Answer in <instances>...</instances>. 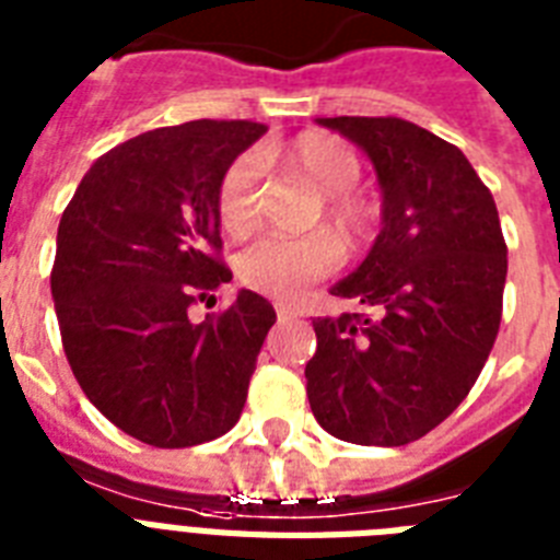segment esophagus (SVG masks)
Returning <instances> with one entry per match:
<instances>
[{
  "label": "esophagus",
  "mask_w": 560,
  "mask_h": 560,
  "mask_svg": "<svg viewBox=\"0 0 560 560\" xmlns=\"http://www.w3.org/2000/svg\"><path fill=\"white\" fill-rule=\"evenodd\" d=\"M276 314H279V319H293V316H302V311L296 305H288V302H276Z\"/></svg>",
  "instance_id": "obj_1"
}]
</instances>
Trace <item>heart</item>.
<instances>
[{"label":"heart","instance_id":"b5f03b06","mask_svg":"<svg viewBox=\"0 0 560 560\" xmlns=\"http://www.w3.org/2000/svg\"><path fill=\"white\" fill-rule=\"evenodd\" d=\"M284 168L311 183L323 194V209L314 223H328L346 244H358L372 232L377 206L360 194L363 174L358 153L331 133H302L279 153ZM220 226L232 237L249 235L258 223V160L237 156L218 186ZM340 241L331 232H311L305 237H261L241 255L237 276L246 288L264 296L299 299L314 281L337 270L342 258Z\"/></svg>","mask_w":560,"mask_h":560}]
</instances>
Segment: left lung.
<instances>
[{
  "label": "left lung",
  "mask_w": 560,
  "mask_h": 560,
  "mask_svg": "<svg viewBox=\"0 0 560 560\" xmlns=\"http://www.w3.org/2000/svg\"><path fill=\"white\" fill-rule=\"evenodd\" d=\"M374 162L383 229L331 290L377 307L319 316L305 366L316 421L342 442L400 447L468 398L494 349L509 258L494 197L456 144L395 116H337Z\"/></svg>",
  "instance_id": "1"
}]
</instances>
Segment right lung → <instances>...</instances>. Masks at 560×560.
<instances>
[{
  "instance_id": "right-lung-1",
  "label": "right lung",
  "mask_w": 560,
  "mask_h": 560,
  "mask_svg": "<svg viewBox=\"0 0 560 560\" xmlns=\"http://www.w3.org/2000/svg\"><path fill=\"white\" fill-rule=\"evenodd\" d=\"M267 127L186 121L92 162L57 226L51 296L83 395L153 447L229 433L276 311L241 290L191 323V305L232 281L220 253L218 186Z\"/></svg>"
}]
</instances>
